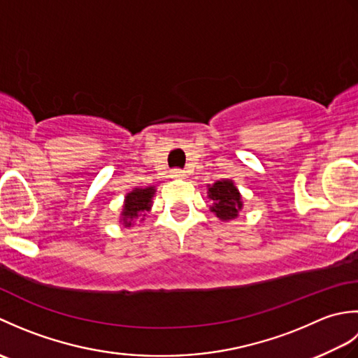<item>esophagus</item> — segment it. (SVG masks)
<instances>
[{"label": "esophagus", "instance_id": "34e87169", "mask_svg": "<svg viewBox=\"0 0 358 358\" xmlns=\"http://www.w3.org/2000/svg\"><path fill=\"white\" fill-rule=\"evenodd\" d=\"M172 178L183 180V178H186V172L181 171V169H173V171H172Z\"/></svg>", "mask_w": 358, "mask_h": 358}]
</instances>
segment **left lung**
Instances as JSON below:
<instances>
[{
	"label": "left lung",
	"mask_w": 358,
	"mask_h": 358,
	"mask_svg": "<svg viewBox=\"0 0 358 358\" xmlns=\"http://www.w3.org/2000/svg\"><path fill=\"white\" fill-rule=\"evenodd\" d=\"M208 199L212 201L210 212L222 222H232L238 218L243 209V196L232 180L222 178L208 186Z\"/></svg>",
	"instance_id": "1"
}]
</instances>
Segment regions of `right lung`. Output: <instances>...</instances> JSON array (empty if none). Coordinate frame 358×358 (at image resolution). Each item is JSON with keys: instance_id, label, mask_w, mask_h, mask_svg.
Returning a JSON list of instances; mask_svg holds the SVG:
<instances>
[{"instance_id": "add662e5", "label": "right lung", "mask_w": 358, "mask_h": 358, "mask_svg": "<svg viewBox=\"0 0 358 358\" xmlns=\"http://www.w3.org/2000/svg\"><path fill=\"white\" fill-rule=\"evenodd\" d=\"M155 192V186L134 187L131 192H127L120 212V224L123 227H134L136 220L143 217L144 212L152 209Z\"/></svg>"}]
</instances>
